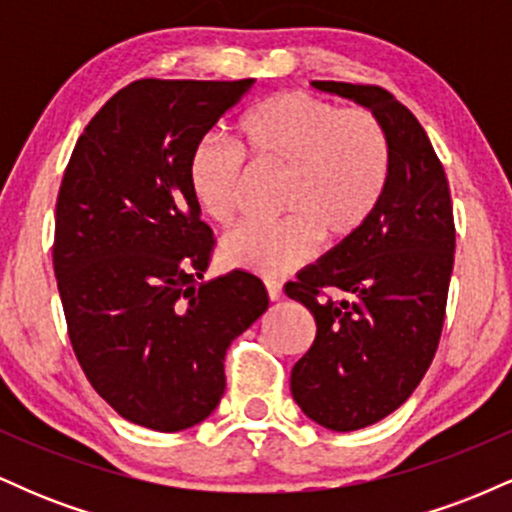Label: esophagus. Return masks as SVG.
<instances>
[{
    "instance_id": "1",
    "label": "esophagus",
    "mask_w": 512,
    "mask_h": 512,
    "mask_svg": "<svg viewBox=\"0 0 512 512\" xmlns=\"http://www.w3.org/2000/svg\"><path fill=\"white\" fill-rule=\"evenodd\" d=\"M264 289H267L269 301H279L281 298V284L276 279H264Z\"/></svg>"
}]
</instances>
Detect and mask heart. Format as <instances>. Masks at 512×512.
<instances>
[{
	"instance_id": "1",
	"label": "heart",
	"mask_w": 512,
	"mask_h": 512,
	"mask_svg": "<svg viewBox=\"0 0 512 512\" xmlns=\"http://www.w3.org/2000/svg\"><path fill=\"white\" fill-rule=\"evenodd\" d=\"M240 142L260 173H286L284 221L245 226L221 245L223 260L279 276L301 267L325 236L344 243L363 231L383 202L392 173L387 129L373 110L305 91L264 98L240 117ZM250 166L216 137L199 139L187 161V187L209 221L228 228L243 209Z\"/></svg>"
}]
</instances>
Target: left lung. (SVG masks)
I'll use <instances>...</instances> for the list:
<instances>
[{
	"label": "left lung",
	"mask_w": 512,
	"mask_h": 512,
	"mask_svg": "<svg viewBox=\"0 0 512 512\" xmlns=\"http://www.w3.org/2000/svg\"><path fill=\"white\" fill-rule=\"evenodd\" d=\"M373 110L392 173L363 231L310 264L286 296L315 317V342L291 370V395L315 424L358 431L407 402L436 356L455 262L448 178L409 108L380 86L313 81Z\"/></svg>",
	"instance_id": "left-lung-1"
}]
</instances>
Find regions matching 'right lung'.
<instances>
[{
  "mask_svg": "<svg viewBox=\"0 0 512 512\" xmlns=\"http://www.w3.org/2000/svg\"><path fill=\"white\" fill-rule=\"evenodd\" d=\"M255 79H139L76 142L55 209V264L69 342L122 419L175 433L226 390L223 358L267 310L262 281H202L214 233L187 187L204 134Z\"/></svg>",
  "mask_w": 512,
  "mask_h": 512,
  "instance_id": "right-lung-1",
  "label": "right lung"
}]
</instances>
